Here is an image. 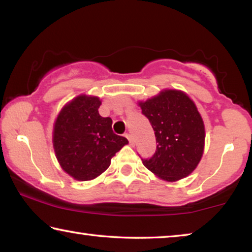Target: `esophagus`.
Returning a JSON list of instances; mask_svg holds the SVG:
<instances>
[{"label": "esophagus", "instance_id": "1", "mask_svg": "<svg viewBox=\"0 0 252 252\" xmlns=\"http://www.w3.org/2000/svg\"><path fill=\"white\" fill-rule=\"evenodd\" d=\"M126 138L129 140V142H130V144L132 146V144H133V138H132V135L130 133H126Z\"/></svg>", "mask_w": 252, "mask_h": 252}]
</instances>
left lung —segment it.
<instances>
[{
	"instance_id": "1",
	"label": "left lung",
	"mask_w": 252,
	"mask_h": 252,
	"mask_svg": "<svg viewBox=\"0 0 252 252\" xmlns=\"http://www.w3.org/2000/svg\"><path fill=\"white\" fill-rule=\"evenodd\" d=\"M142 113L155 131L156 153L142 163L157 177L174 182L197 168L204 150V123L197 105L180 90L165 89L139 101Z\"/></svg>"
}]
</instances>
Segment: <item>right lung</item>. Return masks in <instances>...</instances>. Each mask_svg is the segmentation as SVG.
Here are the masks:
<instances>
[{
  "instance_id": "add662e5",
  "label": "right lung",
  "mask_w": 252,
  "mask_h": 252,
  "mask_svg": "<svg viewBox=\"0 0 252 252\" xmlns=\"http://www.w3.org/2000/svg\"><path fill=\"white\" fill-rule=\"evenodd\" d=\"M101 100L80 94L67 102L53 126V148L61 168L75 180H93L110 167L111 159L127 144L112 131L111 118L99 114Z\"/></svg>"
}]
</instances>
